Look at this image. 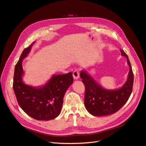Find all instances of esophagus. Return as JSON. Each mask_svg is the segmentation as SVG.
<instances>
[{"label":"esophagus","mask_w":146,"mask_h":146,"mask_svg":"<svg viewBox=\"0 0 146 146\" xmlns=\"http://www.w3.org/2000/svg\"><path fill=\"white\" fill-rule=\"evenodd\" d=\"M79 76H80V72L79 70L77 69H76L74 70L73 72V77L75 79V80H77L79 78Z\"/></svg>","instance_id":"esophagus-1"}]
</instances>
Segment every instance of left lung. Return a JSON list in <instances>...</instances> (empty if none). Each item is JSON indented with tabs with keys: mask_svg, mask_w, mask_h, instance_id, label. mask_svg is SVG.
Instances as JSON below:
<instances>
[{
	"mask_svg": "<svg viewBox=\"0 0 146 146\" xmlns=\"http://www.w3.org/2000/svg\"><path fill=\"white\" fill-rule=\"evenodd\" d=\"M120 50L121 55L127 58L130 70L127 82L119 89H104L85 70L80 73V77L85 87V105L92 115L102 116L115 113L125 104L131 95L134 80L133 73L129 57L123 50Z\"/></svg>",
	"mask_w": 146,
	"mask_h": 146,
	"instance_id": "obj_1",
	"label": "left lung"
}]
</instances>
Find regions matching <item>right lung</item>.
<instances>
[{
	"label": "right lung",
	"mask_w": 146,
	"mask_h": 146,
	"mask_svg": "<svg viewBox=\"0 0 146 146\" xmlns=\"http://www.w3.org/2000/svg\"><path fill=\"white\" fill-rule=\"evenodd\" d=\"M32 42L22 53L15 66L13 88L20 107L32 118L38 121H48L58 116L63 104L66 91L73 83L72 73L54 75L48 82L40 88L25 85L22 80L24 71L23 60L27 56Z\"/></svg>",
	"instance_id": "add662e5"
}]
</instances>
